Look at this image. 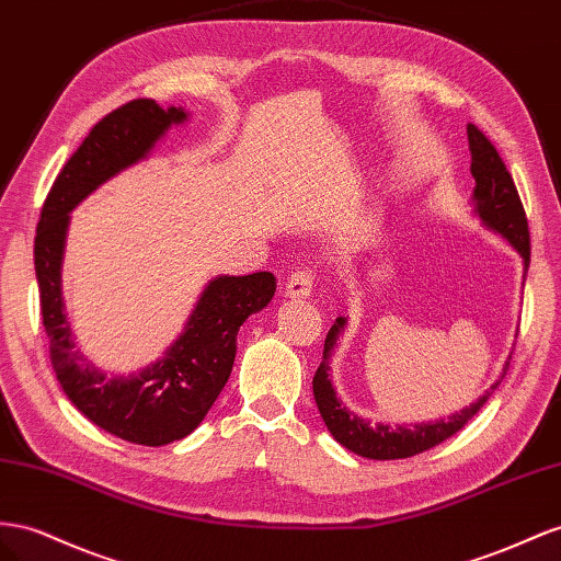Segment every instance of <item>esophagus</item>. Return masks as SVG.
<instances>
[{"label": "esophagus", "mask_w": 561, "mask_h": 561, "mask_svg": "<svg viewBox=\"0 0 561 561\" xmlns=\"http://www.w3.org/2000/svg\"><path fill=\"white\" fill-rule=\"evenodd\" d=\"M311 287H313V276L309 274V271L307 268L295 271V274L285 283V297L287 299H307L311 295Z\"/></svg>", "instance_id": "34e87169"}]
</instances>
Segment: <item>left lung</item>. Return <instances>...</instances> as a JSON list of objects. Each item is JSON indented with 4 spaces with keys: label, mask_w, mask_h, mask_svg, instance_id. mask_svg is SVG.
Returning <instances> with one entry per match:
<instances>
[{
    "label": "left lung",
    "mask_w": 561,
    "mask_h": 561,
    "mask_svg": "<svg viewBox=\"0 0 561 561\" xmlns=\"http://www.w3.org/2000/svg\"><path fill=\"white\" fill-rule=\"evenodd\" d=\"M467 139L469 150H472V164H469V172L474 179L472 188V217L481 221L486 231L501 236L507 240V245L522 256L524 262V280L528 262H531V248H528V224L524 207L519 201V193L514 188V181L505 168V162L497 156L493 144L483 136L474 125H467ZM346 316H340L335 325L330 328L325 337V350L323 360L313 375V399L318 405V413H321L328 432L332 434L337 444L350 448L352 453L360 458L370 460H399V458H411L417 456L422 450H430L446 442L448 436L460 432L469 420H472L479 408L489 401L491 393L503 382L507 373L510 358L507 356L503 370L497 373L491 387L481 393L477 401L460 408L456 413H448V417H438L430 422H411V425H399V422H373L360 417L350 405H344L337 397V389L332 385L330 377V363L332 354L337 350V342L344 335Z\"/></svg>",
    "instance_id": "obj_1"
}]
</instances>
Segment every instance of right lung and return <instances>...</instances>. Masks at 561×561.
I'll list each match as a JSON object with an SVG mask.
<instances>
[{
    "instance_id": "1",
    "label": "right lung",
    "mask_w": 561,
    "mask_h": 561,
    "mask_svg": "<svg viewBox=\"0 0 561 561\" xmlns=\"http://www.w3.org/2000/svg\"><path fill=\"white\" fill-rule=\"evenodd\" d=\"M188 119L181 105L160 108L156 101H131L103 117L56 176L35 238L42 321L60 389L96 427L141 446L179 442L201 425L229 382L240 325L268 307L276 293L268 271L209 278L176 340L129 375L105 373L75 344L64 297L70 211L105 181L150 158L168 131Z\"/></svg>"
}]
</instances>
